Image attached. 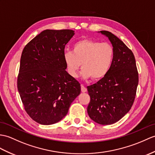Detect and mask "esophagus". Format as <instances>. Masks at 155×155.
<instances>
[{
    "instance_id": "obj_1",
    "label": "esophagus",
    "mask_w": 155,
    "mask_h": 155,
    "mask_svg": "<svg viewBox=\"0 0 155 155\" xmlns=\"http://www.w3.org/2000/svg\"><path fill=\"white\" fill-rule=\"evenodd\" d=\"M81 91L82 92H87V89H86V88L85 87V86L84 85H81Z\"/></svg>"
}]
</instances>
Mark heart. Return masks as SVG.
Returning <instances> with one entry per match:
<instances>
[{
  "instance_id": "obj_1",
  "label": "heart",
  "mask_w": 155,
  "mask_h": 155,
  "mask_svg": "<svg viewBox=\"0 0 155 155\" xmlns=\"http://www.w3.org/2000/svg\"><path fill=\"white\" fill-rule=\"evenodd\" d=\"M114 56V50L110 44L84 39L75 43L72 52H64L63 59L68 73L72 77H77L81 64L82 78L91 77L92 80L97 81L107 73Z\"/></svg>"
}]
</instances>
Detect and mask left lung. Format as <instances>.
Segmentation results:
<instances>
[{"instance_id": "1", "label": "left lung", "mask_w": 155, "mask_h": 155, "mask_svg": "<svg viewBox=\"0 0 155 155\" xmlns=\"http://www.w3.org/2000/svg\"><path fill=\"white\" fill-rule=\"evenodd\" d=\"M108 38L114 50L112 64L107 73L96 83L88 86L91 101L87 112L100 125H110L123 117L134 104L139 76L134 53L116 35L100 31Z\"/></svg>"}]
</instances>
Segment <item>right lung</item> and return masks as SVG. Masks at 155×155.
I'll list each match as a JSON object with an SVG mask.
<instances>
[{"instance_id":"add662e5","label":"right lung","mask_w":155,"mask_h":155,"mask_svg":"<svg viewBox=\"0 0 155 155\" xmlns=\"http://www.w3.org/2000/svg\"><path fill=\"white\" fill-rule=\"evenodd\" d=\"M71 30H45L25 46L18 77V90L25 110L41 125H52L66 116L80 94L81 84L66 71L65 45Z\"/></svg>"}]
</instances>
